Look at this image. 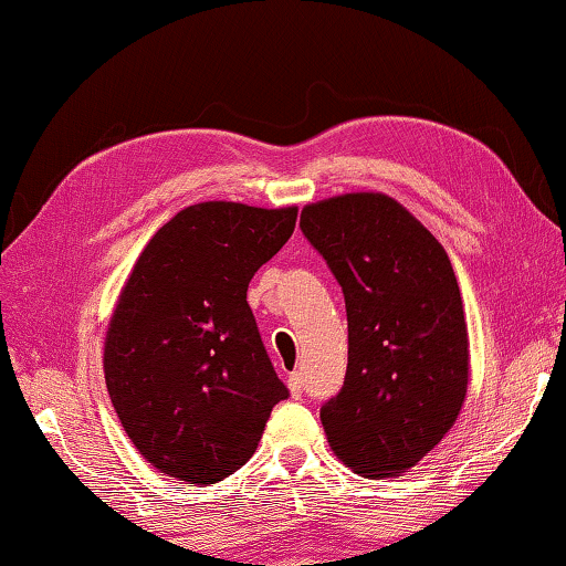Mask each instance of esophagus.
Listing matches in <instances>:
<instances>
[{"mask_svg":"<svg viewBox=\"0 0 566 566\" xmlns=\"http://www.w3.org/2000/svg\"><path fill=\"white\" fill-rule=\"evenodd\" d=\"M286 386H290V391H292V396H302V391H305V384H302V374L300 370H292L290 374V378H286Z\"/></svg>","mask_w":566,"mask_h":566,"instance_id":"obj_1","label":"esophagus"}]
</instances>
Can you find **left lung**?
Returning <instances> with one entry per match:
<instances>
[{
    "label": "left lung",
    "mask_w": 566,
    "mask_h": 566,
    "mask_svg": "<svg viewBox=\"0 0 566 566\" xmlns=\"http://www.w3.org/2000/svg\"><path fill=\"white\" fill-rule=\"evenodd\" d=\"M300 229L343 286L348 370L319 409L345 465L384 478L450 432L468 391V327L442 243L381 192L312 202Z\"/></svg>",
    "instance_id": "left-lung-1"
}]
</instances>
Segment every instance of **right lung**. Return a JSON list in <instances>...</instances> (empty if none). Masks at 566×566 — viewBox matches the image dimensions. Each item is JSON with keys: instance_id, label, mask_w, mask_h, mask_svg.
<instances>
[{"instance_id": "obj_1", "label": "right lung", "mask_w": 566, "mask_h": 566, "mask_svg": "<svg viewBox=\"0 0 566 566\" xmlns=\"http://www.w3.org/2000/svg\"><path fill=\"white\" fill-rule=\"evenodd\" d=\"M297 208L198 202L165 223L126 280L104 374L124 432L157 470L210 485L233 475L290 396L247 302Z\"/></svg>"}]
</instances>
